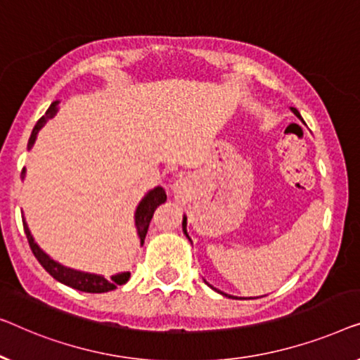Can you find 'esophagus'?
Returning a JSON list of instances; mask_svg holds the SVG:
<instances>
[{"instance_id": "obj_1", "label": "esophagus", "mask_w": 360, "mask_h": 360, "mask_svg": "<svg viewBox=\"0 0 360 360\" xmlns=\"http://www.w3.org/2000/svg\"><path fill=\"white\" fill-rule=\"evenodd\" d=\"M186 189H187V181L184 178L176 179L173 184H171V191H173L174 194H181V192H184Z\"/></svg>"}]
</instances>
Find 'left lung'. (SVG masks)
I'll return each instance as SVG.
<instances>
[{
  "label": "left lung",
  "instance_id": "obj_1",
  "mask_svg": "<svg viewBox=\"0 0 360 360\" xmlns=\"http://www.w3.org/2000/svg\"><path fill=\"white\" fill-rule=\"evenodd\" d=\"M292 112L293 114H295L297 115V117L298 119H302V115H300V112H298V110L295 109V108H292ZM303 120V119H302ZM186 226H187V217L184 215V217H182V231H184V235H186V238H187V240H189L191 241V238H189V235H187V229H186ZM207 285H210V283L209 282H207ZM212 287V285H210ZM212 288H214V287H212ZM214 290H217V288H214ZM217 292H219V293H221V295H225V297H231V295H229V293H224V292H220V290H217ZM233 298V297H231ZM236 298V297H235Z\"/></svg>",
  "mask_w": 360,
  "mask_h": 360
}]
</instances>
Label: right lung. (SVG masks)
I'll return each mask as SVG.
<instances>
[{"label":"right lung","mask_w":360,"mask_h":360,"mask_svg":"<svg viewBox=\"0 0 360 360\" xmlns=\"http://www.w3.org/2000/svg\"><path fill=\"white\" fill-rule=\"evenodd\" d=\"M57 110H58V101H53V103L50 104V108L47 109V112H45V115H42V117L39 119V122L35 124L32 134H30L27 150L32 148L40 129H42L44 125L47 124L49 119H52L53 115L57 114ZM21 178L22 179L26 178V168L22 169ZM165 202H166L165 189H163V187L156 186L155 189L146 192L143 199L139 202V205H136L135 229H136V235H139V240H140L141 246H143L146 231H148L150 221H151V219H153L156 207L165 204ZM22 225H24V231H26L29 246H30V250H32L34 256L37 257V261L40 262V264H42L44 269L47 271L55 281L62 282V283H65V285H68L72 288H77V290H81V292L103 293V292L114 290V288H117L119 285H124V283L130 279V272H119V274L112 276L110 279H105V277L101 276V274H91V272L77 271V269H72V267L60 264V262L52 259V257H50L47 252H45L42 248L37 245V243H35L32 233H30L26 220H24V219H22Z\"/></svg>","instance_id":"obj_1"}]
</instances>
